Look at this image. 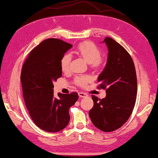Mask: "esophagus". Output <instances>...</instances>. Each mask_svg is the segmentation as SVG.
Masks as SVG:
<instances>
[{
    "label": "esophagus",
    "instance_id": "esophagus-1",
    "mask_svg": "<svg viewBox=\"0 0 158 158\" xmlns=\"http://www.w3.org/2000/svg\"><path fill=\"white\" fill-rule=\"evenodd\" d=\"M78 95L81 98H84V97H86V96H87V94H86L85 92H80L78 93Z\"/></svg>",
    "mask_w": 158,
    "mask_h": 158
}]
</instances>
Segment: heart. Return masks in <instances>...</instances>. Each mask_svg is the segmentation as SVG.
Listing matches in <instances>:
<instances>
[{
	"label": "heart",
	"instance_id": "b5f03b06",
	"mask_svg": "<svg viewBox=\"0 0 158 158\" xmlns=\"http://www.w3.org/2000/svg\"><path fill=\"white\" fill-rule=\"evenodd\" d=\"M76 52L89 63L92 67L98 68L102 64L103 60L101 57V52L98 46L92 41H84L78 44L76 49ZM71 56L70 54L65 53L60 60V66L63 71H67L70 67ZM91 81L89 76H80L75 78V82L79 86L83 87Z\"/></svg>",
	"mask_w": 158,
	"mask_h": 158
}]
</instances>
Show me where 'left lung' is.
I'll use <instances>...</instances> for the list:
<instances>
[{"label":"left lung","mask_w":158,"mask_h":158,"mask_svg":"<svg viewBox=\"0 0 158 158\" xmlns=\"http://www.w3.org/2000/svg\"><path fill=\"white\" fill-rule=\"evenodd\" d=\"M103 42L108 48L106 67L99 75L98 89H106L100 99L92 95L94 106L89 115L96 128L112 132L121 128L131 115L136 101L137 81L132 57L126 50L110 37Z\"/></svg>","instance_id":"8db88e82"}]
</instances>
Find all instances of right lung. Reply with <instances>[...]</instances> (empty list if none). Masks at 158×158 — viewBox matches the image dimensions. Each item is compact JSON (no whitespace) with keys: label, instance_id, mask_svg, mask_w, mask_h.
<instances>
[{"label":"right lung","instance_id":"add662e5","mask_svg":"<svg viewBox=\"0 0 158 158\" xmlns=\"http://www.w3.org/2000/svg\"><path fill=\"white\" fill-rule=\"evenodd\" d=\"M72 47L58 39H47L30 52L21 73L25 104L35 125L57 132L70 121L69 110L78 99L76 92L54 96L53 82L62 76L60 60Z\"/></svg>","mask_w":158,"mask_h":158}]
</instances>
